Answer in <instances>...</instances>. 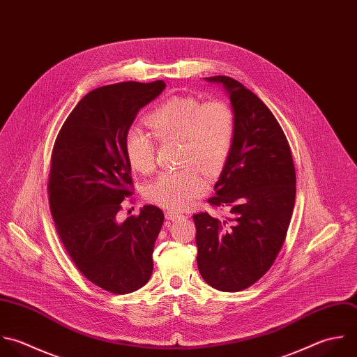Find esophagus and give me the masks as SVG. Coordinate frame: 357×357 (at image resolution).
Instances as JSON below:
<instances>
[{
    "mask_svg": "<svg viewBox=\"0 0 357 357\" xmlns=\"http://www.w3.org/2000/svg\"><path fill=\"white\" fill-rule=\"evenodd\" d=\"M181 217H183V215L181 213H176V211H167L165 213V218L169 220V221H175V220H178Z\"/></svg>",
    "mask_w": 357,
    "mask_h": 357,
    "instance_id": "1",
    "label": "esophagus"
}]
</instances>
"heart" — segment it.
Segmentation results:
<instances>
[{
	"instance_id": "obj_1",
	"label": "heart",
	"mask_w": 357,
	"mask_h": 357,
	"mask_svg": "<svg viewBox=\"0 0 357 357\" xmlns=\"http://www.w3.org/2000/svg\"><path fill=\"white\" fill-rule=\"evenodd\" d=\"M146 125L158 142L179 140V164H190L162 172L147 186L146 199L164 208L183 210L207 189L201 171L215 176L224 168L235 142V112L222 100L175 96L157 105L146 116ZM153 137L139 129H130L125 136L126 160L143 175L155 169Z\"/></svg>"
}]
</instances>
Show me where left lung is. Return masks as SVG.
<instances>
[{
    "mask_svg": "<svg viewBox=\"0 0 357 357\" xmlns=\"http://www.w3.org/2000/svg\"><path fill=\"white\" fill-rule=\"evenodd\" d=\"M229 94L236 133L232 151L207 202L228 217L193 215L197 267L214 289L239 292L274 264L289 228L296 172L288 139L268 107L228 76H210Z\"/></svg>",
    "mask_w": 357,
    "mask_h": 357,
    "instance_id": "8db88e82",
    "label": "left lung"
}]
</instances>
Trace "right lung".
Listing matches in <instances>:
<instances>
[{"label":"right lung","mask_w":357,"mask_h":357,"mask_svg":"<svg viewBox=\"0 0 357 357\" xmlns=\"http://www.w3.org/2000/svg\"><path fill=\"white\" fill-rule=\"evenodd\" d=\"M165 87L121 82L87 93L65 119L54 143L48 202L58 236L77 270L91 284L116 295L144 287L162 211L144 206L118 222L133 181L125 136L140 108Z\"/></svg>","instance_id":"right-lung-1"}]
</instances>
